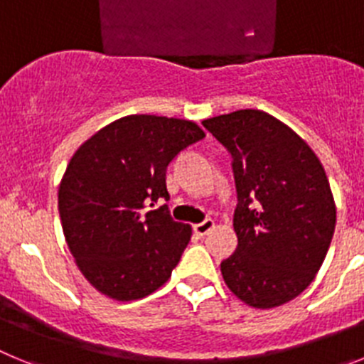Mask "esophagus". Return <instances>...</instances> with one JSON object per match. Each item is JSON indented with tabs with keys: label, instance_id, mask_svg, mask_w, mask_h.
I'll return each instance as SVG.
<instances>
[{
	"label": "esophagus",
	"instance_id": "esophagus-1",
	"mask_svg": "<svg viewBox=\"0 0 364 364\" xmlns=\"http://www.w3.org/2000/svg\"><path fill=\"white\" fill-rule=\"evenodd\" d=\"M213 228H215V222L211 220V218H205V220L195 224V226H193V231H195V235H198V237H204V235L210 233Z\"/></svg>",
	"mask_w": 364,
	"mask_h": 364
}]
</instances>
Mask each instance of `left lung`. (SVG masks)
I'll list each match as a JSON object with an SVG mask.
<instances>
[{"label": "left lung", "instance_id": "8db88e82", "mask_svg": "<svg viewBox=\"0 0 364 364\" xmlns=\"http://www.w3.org/2000/svg\"><path fill=\"white\" fill-rule=\"evenodd\" d=\"M231 154L237 250L220 262L240 301L275 308L314 281L336 230V204L323 164L297 133L257 109L202 122Z\"/></svg>", "mask_w": 364, "mask_h": 364}]
</instances>
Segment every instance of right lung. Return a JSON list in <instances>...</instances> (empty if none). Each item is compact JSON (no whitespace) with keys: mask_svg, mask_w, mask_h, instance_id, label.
<instances>
[{"mask_svg":"<svg viewBox=\"0 0 364 364\" xmlns=\"http://www.w3.org/2000/svg\"><path fill=\"white\" fill-rule=\"evenodd\" d=\"M204 136L195 122L131 114L105 125L74 153L58 210L67 246L96 290L134 301L171 277L191 226L173 220L167 204H158L169 200V162Z\"/></svg>","mask_w":364,"mask_h":364,"instance_id":"add662e5","label":"right lung"}]
</instances>
